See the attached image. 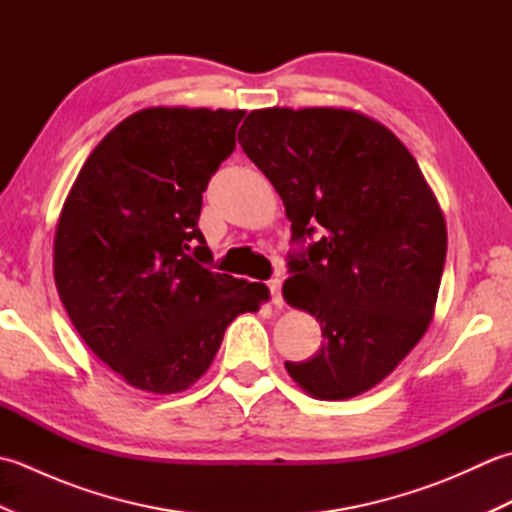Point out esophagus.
<instances>
[{"label":"esophagus","instance_id":"esophagus-1","mask_svg":"<svg viewBox=\"0 0 512 512\" xmlns=\"http://www.w3.org/2000/svg\"><path fill=\"white\" fill-rule=\"evenodd\" d=\"M268 290H270V297H273L275 306H281V303H284V299H281V279L279 277L270 279L268 281Z\"/></svg>","mask_w":512,"mask_h":512}]
</instances>
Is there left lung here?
Here are the masks:
<instances>
[{"label":"left lung","instance_id":"1","mask_svg":"<svg viewBox=\"0 0 512 512\" xmlns=\"http://www.w3.org/2000/svg\"><path fill=\"white\" fill-rule=\"evenodd\" d=\"M244 154L273 182L292 222L284 299L321 323L308 361H286L319 400L389 376L427 332L447 257V224L416 158L380 125L341 107H268L239 127Z\"/></svg>","mask_w":512,"mask_h":512}]
</instances>
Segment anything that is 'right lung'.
Listing matches in <instances>:
<instances>
[{
    "instance_id": "add662e5",
    "label": "right lung",
    "mask_w": 512,
    "mask_h": 512,
    "mask_svg": "<svg viewBox=\"0 0 512 512\" xmlns=\"http://www.w3.org/2000/svg\"><path fill=\"white\" fill-rule=\"evenodd\" d=\"M244 110L147 107L85 160L54 233V284L76 332L127 385L178 394L198 380L264 284L206 268L202 193Z\"/></svg>"
}]
</instances>
